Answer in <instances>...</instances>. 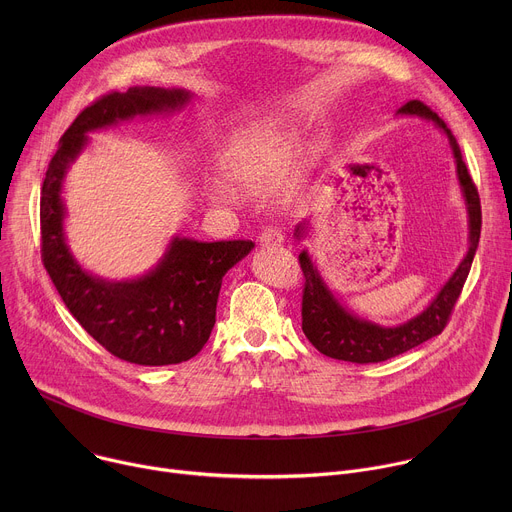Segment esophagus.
<instances>
[{"label": "esophagus", "mask_w": 512, "mask_h": 512, "mask_svg": "<svg viewBox=\"0 0 512 512\" xmlns=\"http://www.w3.org/2000/svg\"><path fill=\"white\" fill-rule=\"evenodd\" d=\"M259 243L263 247H273V245H281L283 243V233L277 227H267L261 231L259 235Z\"/></svg>", "instance_id": "34e87169"}]
</instances>
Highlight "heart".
Masks as SVG:
<instances>
[{
    "label": "heart",
    "mask_w": 512,
    "mask_h": 512,
    "mask_svg": "<svg viewBox=\"0 0 512 512\" xmlns=\"http://www.w3.org/2000/svg\"><path fill=\"white\" fill-rule=\"evenodd\" d=\"M296 141V129L285 121L255 123L231 139L221 156V172L237 188H267L287 170Z\"/></svg>",
    "instance_id": "obj_1"
}]
</instances>
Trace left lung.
Returning <instances> with one entry per match:
<instances>
[{
    "instance_id": "left-lung-1",
    "label": "left lung",
    "mask_w": 512,
    "mask_h": 512,
    "mask_svg": "<svg viewBox=\"0 0 512 512\" xmlns=\"http://www.w3.org/2000/svg\"><path fill=\"white\" fill-rule=\"evenodd\" d=\"M397 115L427 119L448 137L452 156L456 162V176L468 208V253L464 255L462 263L452 273V277L446 281V285L437 291V296L429 302V306L421 314L413 316L411 320L399 326H381L371 320L358 318L348 308H344L338 302V298L332 294V289L326 285L310 253L304 249L300 253V265L306 277L304 298H302V330L306 338L322 354L336 360H346L356 364L383 362L419 346L421 342L437 334H442L460 298V291L466 283V277L470 273V267L478 249V241H480V227H482L480 196L462 160V152L456 137L452 135L448 125L437 117V113H433L421 101L405 103L397 111ZM306 225L308 223L304 221L296 227L294 231L296 239H304L308 231Z\"/></svg>"
}]
</instances>
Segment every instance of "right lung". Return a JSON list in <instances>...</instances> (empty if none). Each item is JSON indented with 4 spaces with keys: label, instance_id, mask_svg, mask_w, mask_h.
Segmentation results:
<instances>
[{
    "label": "right lung",
    "instance_id": "add662e5",
    "mask_svg": "<svg viewBox=\"0 0 512 512\" xmlns=\"http://www.w3.org/2000/svg\"><path fill=\"white\" fill-rule=\"evenodd\" d=\"M190 99L186 89L162 87H131L101 97L64 131L42 184V261L62 302L105 350L143 367L178 364L202 350L216 322L223 277L255 243L174 237L148 273L123 281L103 279L85 271L70 253L62 184L70 164L87 148V133L135 117L172 113Z\"/></svg>",
    "mask_w": 512,
    "mask_h": 512
}]
</instances>
